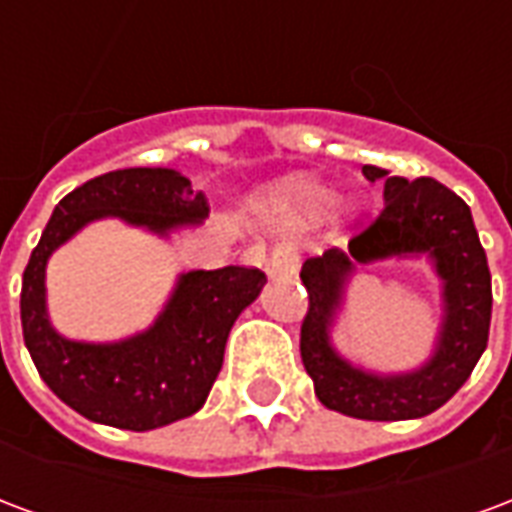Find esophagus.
Returning <instances> with one entry per match:
<instances>
[{
  "label": "esophagus",
  "instance_id": "34e87169",
  "mask_svg": "<svg viewBox=\"0 0 512 512\" xmlns=\"http://www.w3.org/2000/svg\"><path fill=\"white\" fill-rule=\"evenodd\" d=\"M268 277H290V274H296V255H293V249L290 246H277L271 257H268L266 263Z\"/></svg>",
  "mask_w": 512,
  "mask_h": 512
}]
</instances>
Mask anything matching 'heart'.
I'll return each mask as SVG.
<instances>
[{"label": "heart", "mask_w": 512, "mask_h": 512, "mask_svg": "<svg viewBox=\"0 0 512 512\" xmlns=\"http://www.w3.org/2000/svg\"><path fill=\"white\" fill-rule=\"evenodd\" d=\"M332 202V208L337 216H345V213H351V208L345 205L343 200H332V191L321 186V183H315L310 178H288L282 180L277 186V194H274V205H277V211L288 213L293 219H307V216H315L318 211H323L326 205Z\"/></svg>", "instance_id": "obj_1"}]
</instances>
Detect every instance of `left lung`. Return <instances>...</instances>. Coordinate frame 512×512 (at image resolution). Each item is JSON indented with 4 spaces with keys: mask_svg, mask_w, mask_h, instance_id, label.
<instances>
[{
    "mask_svg": "<svg viewBox=\"0 0 512 512\" xmlns=\"http://www.w3.org/2000/svg\"><path fill=\"white\" fill-rule=\"evenodd\" d=\"M367 180H384V211L348 249H326L301 266L310 307L301 323V362L323 406L345 417L395 422L441 408L488 345L491 271L474 230L469 205L433 178H389L386 169L362 167ZM442 279V316L437 348L425 366L408 374H370L333 351L331 323L342 306L344 285L356 265L389 256H421Z\"/></svg>",
    "mask_w": 512,
    "mask_h": 512,
    "instance_id": "obj_1",
    "label": "left lung"
}]
</instances>
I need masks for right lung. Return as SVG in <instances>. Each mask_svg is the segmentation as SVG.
<instances>
[{"instance_id": "add662e5", "label": "right lung", "mask_w": 512, "mask_h": 512, "mask_svg": "<svg viewBox=\"0 0 512 512\" xmlns=\"http://www.w3.org/2000/svg\"><path fill=\"white\" fill-rule=\"evenodd\" d=\"M169 235L208 216V200L167 167L115 169L87 180L51 213L21 282V329L54 395L82 417L123 430H153L200 411L224 362L235 318L260 296L266 274L224 266L180 274L156 323L117 343L62 337L46 310V263L95 219Z\"/></svg>"}]
</instances>
